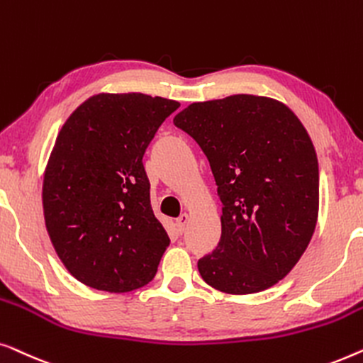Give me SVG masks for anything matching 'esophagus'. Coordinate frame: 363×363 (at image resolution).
<instances>
[{
	"label": "esophagus",
	"instance_id": "obj_1",
	"mask_svg": "<svg viewBox=\"0 0 363 363\" xmlns=\"http://www.w3.org/2000/svg\"><path fill=\"white\" fill-rule=\"evenodd\" d=\"M187 222H189V216H187V213H181V217L176 218V228H177V232L182 233L184 230H186Z\"/></svg>",
	"mask_w": 363,
	"mask_h": 363
}]
</instances>
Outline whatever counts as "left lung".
<instances>
[{"instance_id":"8db88e82","label":"left lung","mask_w":363,"mask_h":363,"mask_svg":"<svg viewBox=\"0 0 363 363\" xmlns=\"http://www.w3.org/2000/svg\"><path fill=\"white\" fill-rule=\"evenodd\" d=\"M211 164L222 202L217 248L197 262L212 288L252 294L299 262L319 211L318 156L308 131L281 101L232 95L174 116Z\"/></svg>"}]
</instances>
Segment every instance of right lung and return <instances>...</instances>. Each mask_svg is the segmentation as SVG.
I'll return each instance as SVG.
<instances>
[{
	"label": "right lung",
	"instance_id": "obj_1",
	"mask_svg": "<svg viewBox=\"0 0 363 363\" xmlns=\"http://www.w3.org/2000/svg\"><path fill=\"white\" fill-rule=\"evenodd\" d=\"M177 108L162 96L100 94L59 131L44 174V218L80 283L128 293L155 278L169 237L152 213L143 156Z\"/></svg>",
	"mask_w": 363,
	"mask_h": 363
}]
</instances>
